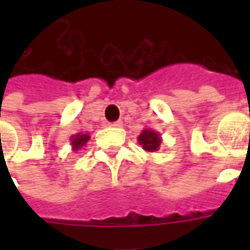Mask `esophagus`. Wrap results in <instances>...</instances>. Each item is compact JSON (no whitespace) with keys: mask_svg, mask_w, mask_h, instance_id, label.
<instances>
[{"mask_svg":"<svg viewBox=\"0 0 250 250\" xmlns=\"http://www.w3.org/2000/svg\"><path fill=\"white\" fill-rule=\"evenodd\" d=\"M122 125H123V123H122V122H120V120H118V122H114V123H109V127H122Z\"/></svg>","mask_w":250,"mask_h":250,"instance_id":"esophagus-1","label":"esophagus"}]
</instances>
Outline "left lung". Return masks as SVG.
Listing matches in <instances>:
<instances>
[{
	"mask_svg": "<svg viewBox=\"0 0 250 250\" xmlns=\"http://www.w3.org/2000/svg\"><path fill=\"white\" fill-rule=\"evenodd\" d=\"M138 143L146 151H158L162 145V135H161V132L151 130V128H143V131L138 136Z\"/></svg>",
	"mask_w": 250,
	"mask_h": 250,
	"instance_id": "obj_1",
	"label": "left lung"
}]
</instances>
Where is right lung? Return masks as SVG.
<instances>
[{"mask_svg": "<svg viewBox=\"0 0 250 250\" xmlns=\"http://www.w3.org/2000/svg\"><path fill=\"white\" fill-rule=\"evenodd\" d=\"M91 139V136L89 134H83V132H79L76 135H72L69 138V141H71V146L72 150L73 151H79L83 146H85L87 145V142Z\"/></svg>", "mask_w": 250, "mask_h": 250, "instance_id": "add662e5", "label": "right lung"}]
</instances>
